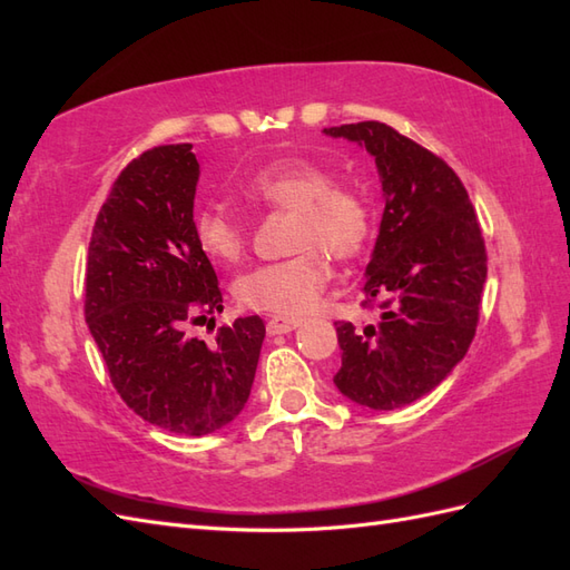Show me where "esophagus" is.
I'll return each instance as SVG.
<instances>
[{"label":"esophagus","mask_w":570,"mask_h":570,"mask_svg":"<svg viewBox=\"0 0 570 570\" xmlns=\"http://www.w3.org/2000/svg\"><path fill=\"white\" fill-rule=\"evenodd\" d=\"M302 325L299 318H285V316H271L266 321V331L268 335H287L292 331H297V327Z\"/></svg>","instance_id":"34e87169"}]
</instances>
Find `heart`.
<instances>
[{
    "mask_svg": "<svg viewBox=\"0 0 570 570\" xmlns=\"http://www.w3.org/2000/svg\"><path fill=\"white\" fill-rule=\"evenodd\" d=\"M243 195L254 206L289 212L292 252L287 262L252 268L235 283V295L256 312L304 316L314 312L331 281V254L347 262L366 247L373 230L368 199L356 187L335 183L333 170L304 159H273L247 178ZM199 249L216 264H235L247 247V223L226 209H204L195 218Z\"/></svg>",
    "mask_w": 570,
    "mask_h": 570,
    "instance_id": "obj_1",
    "label": "heart"
}]
</instances>
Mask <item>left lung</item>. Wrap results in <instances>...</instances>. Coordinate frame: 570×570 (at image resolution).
I'll use <instances>...</instances> for the list:
<instances>
[{"label":"left lung","mask_w":570,"mask_h":570,"mask_svg":"<svg viewBox=\"0 0 570 570\" xmlns=\"http://www.w3.org/2000/svg\"><path fill=\"white\" fill-rule=\"evenodd\" d=\"M366 149L377 168L383 218L364 295L381 318L356 331L337 321L335 387L350 402L394 411L433 392L469 352L488 278L478 216L459 176L394 128L364 120L323 128Z\"/></svg>","instance_id":"1"}]
</instances>
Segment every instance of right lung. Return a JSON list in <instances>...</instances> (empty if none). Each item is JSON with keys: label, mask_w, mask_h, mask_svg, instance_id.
Masks as SVG:
<instances>
[{"label": "right lung", "mask_w": 570, "mask_h": 570, "mask_svg": "<svg viewBox=\"0 0 570 570\" xmlns=\"http://www.w3.org/2000/svg\"><path fill=\"white\" fill-rule=\"evenodd\" d=\"M193 145L130 161L101 204L88 249L85 321L124 402L168 433L202 438L243 413L266 337L258 316L220 327L214 347L187 323L223 312L195 237Z\"/></svg>", "instance_id": "right-lung-1"}]
</instances>
